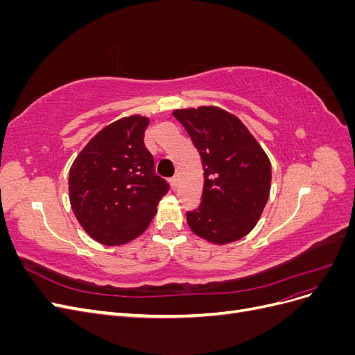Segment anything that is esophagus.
<instances>
[{
    "instance_id": "obj_1",
    "label": "esophagus",
    "mask_w": 355,
    "mask_h": 355,
    "mask_svg": "<svg viewBox=\"0 0 355 355\" xmlns=\"http://www.w3.org/2000/svg\"><path fill=\"white\" fill-rule=\"evenodd\" d=\"M168 182H170V188L171 189H176L178 188V178L176 176L175 178H170Z\"/></svg>"
}]
</instances>
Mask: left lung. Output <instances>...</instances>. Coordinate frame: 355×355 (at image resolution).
I'll return each mask as SVG.
<instances>
[{
	"label": "left lung",
	"mask_w": 355,
	"mask_h": 355,
	"mask_svg": "<svg viewBox=\"0 0 355 355\" xmlns=\"http://www.w3.org/2000/svg\"><path fill=\"white\" fill-rule=\"evenodd\" d=\"M201 157V202L187 211L191 230L214 244L237 241L259 220L270 196L271 163L237 116L220 108L176 110Z\"/></svg>",
	"instance_id": "left-lung-1"
}]
</instances>
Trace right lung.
Segmentation results:
<instances>
[{
    "mask_svg": "<svg viewBox=\"0 0 355 355\" xmlns=\"http://www.w3.org/2000/svg\"><path fill=\"white\" fill-rule=\"evenodd\" d=\"M148 124V118L132 115L106 125L71 167L69 200L75 218L105 245L124 244L141 235L168 191L144 144Z\"/></svg>",
    "mask_w": 355,
    "mask_h": 355,
    "instance_id": "right-lung-1",
    "label": "right lung"
}]
</instances>
